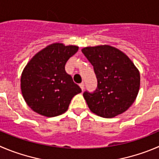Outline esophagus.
Masks as SVG:
<instances>
[{"mask_svg":"<svg viewBox=\"0 0 159 159\" xmlns=\"http://www.w3.org/2000/svg\"><path fill=\"white\" fill-rule=\"evenodd\" d=\"M80 88L82 89V90H84V83L82 82L81 84H80Z\"/></svg>","mask_w":159,"mask_h":159,"instance_id":"1","label":"esophagus"}]
</instances>
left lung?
<instances>
[{
  "mask_svg": "<svg viewBox=\"0 0 159 159\" xmlns=\"http://www.w3.org/2000/svg\"><path fill=\"white\" fill-rule=\"evenodd\" d=\"M96 75L94 91L84 93L89 108L101 117L122 114L135 101L140 88V73L126 54L117 48L104 46L82 49Z\"/></svg>",
  "mask_w": 159,
  "mask_h": 159,
  "instance_id": "1",
  "label": "left lung"
}]
</instances>
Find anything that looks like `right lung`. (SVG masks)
I'll use <instances>...</instances> for the list:
<instances>
[{"instance_id":"obj_1","label":"right lung","mask_w":159,"mask_h":159,"mask_svg":"<svg viewBox=\"0 0 159 159\" xmlns=\"http://www.w3.org/2000/svg\"><path fill=\"white\" fill-rule=\"evenodd\" d=\"M77 46L53 43L37 53L26 65L21 77V89L27 105L38 114L54 117L67 111L80 87L66 72Z\"/></svg>"}]
</instances>
